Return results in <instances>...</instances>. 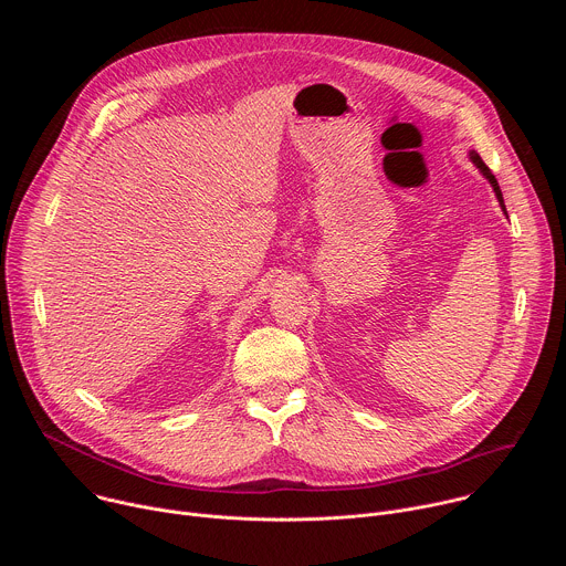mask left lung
Instances as JSON below:
<instances>
[{"instance_id":"left-lung-1","label":"left lung","mask_w":566,"mask_h":566,"mask_svg":"<svg viewBox=\"0 0 566 566\" xmlns=\"http://www.w3.org/2000/svg\"><path fill=\"white\" fill-rule=\"evenodd\" d=\"M470 160H472V164L479 168V172L483 175V177H486L489 179V184L493 186V190H495V197H497V201H500V206H502V210L506 212V206H504V197H502V190H500V184H497V179H495V175L491 172V168L486 166V164H483V160H481V156L476 154V151H470Z\"/></svg>"}]
</instances>
